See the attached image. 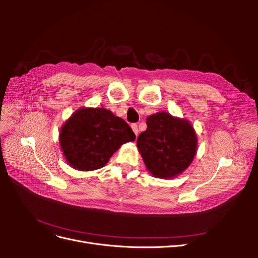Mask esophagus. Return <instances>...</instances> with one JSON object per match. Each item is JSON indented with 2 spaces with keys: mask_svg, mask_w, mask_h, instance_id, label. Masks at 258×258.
I'll return each mask as SVG.
<instances>
[{
  "mask_svg": "<svg viewBox=\"0 0 258 258\" xmlns=\"http://www.w3.org/2000/svg\"><path fill=\"white\" fill-rule=\"evenodd\" d=\"M131 128H132V130H134V132L136 134V136H138V134H139L138 124H137V123H132V124H131Z\"/></svg>",
  "mask_w": 258,
  "mask_h": 258,
  "instance_id": "1",
  "label": "esophagus"
}]
</instances>
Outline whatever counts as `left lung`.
Instances as JSON below:
<instances>
[{"label":"left lung","instance_id":"left-lung-1","mask_svg":"<svg viewBox=\"0 0 258 258\" xmlns=\"http://www.w3.org/2000/svg\"><path fill=\"white\" fill-rule=\"evenodd\" d=\"M146 124L137 146L148 171L160 178L181 174L196 155L197 137L191 124L166 112L148 116Z\"/></svg>","mask_w":258,"mask_h":258}]
</instances>
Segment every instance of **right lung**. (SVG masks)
Segmentation results:
<instances>
[{"mask_svg":"<svg viewBox=\"0 0 258 258\" xmlns=\"http://www.w3.org/2000/svg\"><path fill=\"white\" fill-rule=\"evenodd\" d=\"M60 145L68 162L81 171L102 168L120 145L136 135L120 117L103 107L80 108L60 131Z\"/></svg>","mask_w":258,"mask_h":258,"instance_id":"right-lung-1","label":"right lung"}]
</instances>
